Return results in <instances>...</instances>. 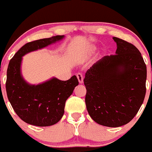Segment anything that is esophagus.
I'll return each instance as SVG.
<instances>
[{
    "mask_svg": "<svg viewBox=\"0 0 152 152\" xmlns=\"http://www.w3.org/2000/svg\"><path fill=\"white\" fill-rule=\"evenodd\" d=\"M77 77L80 83H83V75L81 73H77Z\"/></svg>",
    "mask_w": 152,
    "mask_h": 152,
    "instance_id": "esophagus-1",
    "label": "esophagus"
}]
</instances>
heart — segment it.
I'll use <instances>...</instances> for the list:
<instances>
[{
    "instance_id": "heart-1",
    "label": "heart",
    "mask_w": 152,
    "mask_h": 152,
    "mask_svg": "<svg viewBox=\"0 0 152 152\" xmlns=\"http://www.w3.org/2000/svg\"><path fill=\"white\" fill-rule=\"evenodd\" d=\"M92 50H94V48H92Z\"/></svg>"
}]
</instances>
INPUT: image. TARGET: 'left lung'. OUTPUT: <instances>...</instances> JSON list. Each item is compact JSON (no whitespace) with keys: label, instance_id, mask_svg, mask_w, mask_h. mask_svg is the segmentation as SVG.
<instances>
[{"label":"left lung","instance_id":"obj_1","mask_svg":"<svg viewBox=\"0 0 152 152\" xmlns=\"http://www.w3.org/2000/svg\"><path fill=\"white\" fill-rule=\"evenodd\" d=\"M115 55L99 59L86 72V104L100 125L118 127L135 116L146 95V66L140 51L124 40L113 37Z\"/></svg>","mask_w":152,"mask_h":152}]
</instances>
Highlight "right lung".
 <instances>
[{"label":"right lung","instance_id":"right-lung-1","mask_svg":"<svg viewBox=\"0 0 152 152\" xmlns=\"http://www.w3.org/2000/svg\"><path fill=\"white\" fill-rule=\"evenodd\" d=\"M64 36H55L28 42L15 53L7 69L6 89L14 110L23 121L38 126L58 123L64 113L66 99L78 85L75 75L68 80L50 78L37 85L30 84L21 72L23 56L61 41Z\"/></svg>","mask_w":152,"mask_h":152}]
</instances>
